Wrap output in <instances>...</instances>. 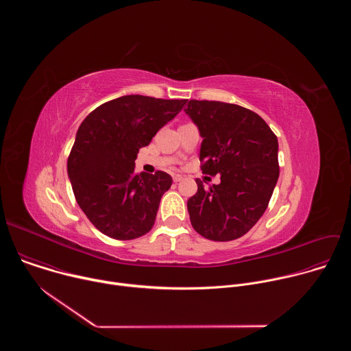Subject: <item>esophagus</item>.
<instances>
[{"label":"esophagus","mask_w":351,"mask_h":351,"mask_svg":"<svg viewBox=\"0 0 351 351\" xmlns=\"http://www.w3.org/2000/svg\"><path fill=\"white\" fill-rule=\"evenodd\" d=\"M180 180H183V176H180V175H173V182H175V183H178V182H180Z\"/></svg>","instance_id":"1"}]
</instances>
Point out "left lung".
<instances>
[{
  "mask_svg": "<svg viewBox=\"0 0 351 351\" xmlns=\"http://www.w3.org/2000/svg\"><path fill=\"white\" fill-rule=\"evenodd\" d=\"M186 114L203 137L199 162L206 175L221 183L189 198L190 222L197 233L214 241L241 237L265 213L279 178L278 138L267 122L244 107L190 99Z\"/></svg>",
  "mask_w": 351,
  "mask_h": 351,
  "instance_id": "left-lung-1",
  "label": "left lung"
}]
</instances>
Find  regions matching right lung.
Here are the masks:
<instances>
[{"instance_id": "right-lung-1", "label": "right lung", "mask_w": 351, "mask_h": 351, "mask_svg": "<svg viewBox=\"0 0 351 351\" xmlns=\"http://www.w3.org/2000/svg\"><path fill=\"white\" fill-rule=\"evenodd\" d=\"M187 99L123 95L91 111L76 133L68 176L88 221L117 240L152 230L172 178L162 171L136 173L134 160Z\"/></svg>"}]
</instances>
